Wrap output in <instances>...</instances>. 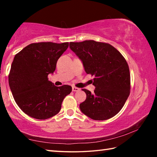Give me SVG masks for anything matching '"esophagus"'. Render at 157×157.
Listing matches in <instances>:
<instances>
[{
  "label": "esophagus",
  "mask_w": 157,
  "mask_h": 157,
  "mask_svg": "<svg viewBox=\"0 0 157 157\" xmlns=\"http://www.w3.org/2000/svg\"><path fill=\"white\" fill-rule=\"evenodd\" d=\"M72 90H73V91H79V89L78 88V87L73 86L72 87Z\"/></svg>",
  "instance_id": "1"
}]
</instances>
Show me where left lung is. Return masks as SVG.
I'll return each instance as SVG.
<instances>
[{"mask_svg":"<svg viewBox=\"0 0 157 157\" xmlns=\"http://www.w3.org/2000/svg\"><path fill=\"white\" fill-rule=\"evenodd\" d=\"M70 48L83 63L87 74L94 76V94L83 89L85 101L79 105L82 112L95 121L116 116L130 94V73L127 61L109 44L94 40L70 42Z\"/></svg>","mask_w":157,"mask_h":157,"instance_id":"obj_1","label":"left lung"}]
</instances>
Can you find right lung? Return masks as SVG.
Segmentation results:
<instances>
[{
	"instance_id": "obj_1",
	"label": "right lung",
	"mask_w": 157,
	"mask_h": 157,
	"mask_svg": "<svg viewBox=\"0 0 157 157\" xmlns=\"http://www.w3.org/2000/svg\"><path fill=\"white\" fill-rule=\"evenodd\" d=\"M68 47V42L33 43L15 55L9 85L18 107L32 118L45 120L55 116L64 98L72 91L69 85L56 86L48 78Z\"/></svg>"
}]
</instances>
